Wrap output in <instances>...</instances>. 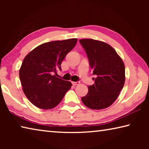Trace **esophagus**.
Masks as SVG:
<instances>
[{
  "mask_svg": "<svg viewBox=\"0 0 149 149\" xmlns=\"http://www.w3.org/2000/svg\"><path fill=\"white\" fill-rule=\"evenodd\" d=\"M72 84H73V85H79L80 84L79 81H72Z\"/></svg>",
  "mask_w": 149,
  "mask_h": 149,
  "instance_id": "obj_1",
  "label": "esophagus"
}]
</instances>
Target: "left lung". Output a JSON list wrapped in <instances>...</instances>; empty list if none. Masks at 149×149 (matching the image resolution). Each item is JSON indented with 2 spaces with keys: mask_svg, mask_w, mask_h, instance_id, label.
<instances>
[{
  "mask_svg": "<svg viewBox=\"0 0 149 149\" xmlns=\"http://www.w3.org/2000/svg\"><path fill=\"white\" fill-rule=\"evenodd\" d=\"M89 60L95 84L89 86L81 100L87 107L101 110L112 105L125 83V65L119 55L106 42L91 39H80Z\"/></svg>",
  "mask_w": 149,
  "mask_h": 149,
  "instance_id": "left-lung-1",
  "label": "left lung"
}]
</instances>
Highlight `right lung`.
<instances>
[{"instance_id": "obj_1", "label": "right lung", "mask_w": 149, "mask_h": 149, "mask_svg": "<svg viewBox=\"0 0 149 149\" xmlns=\"http://www.w3.org/2000/svg\"><path fill=\"white\" fill-rule=\"evenodd\" d=\"M77 39L54 41L39 45L25 57L19 79L25 95L35 107L51 109L61 102L72 83L54 74L61 70V63L74 49Z\"/></svg>"}]
</instances>
